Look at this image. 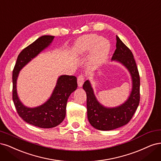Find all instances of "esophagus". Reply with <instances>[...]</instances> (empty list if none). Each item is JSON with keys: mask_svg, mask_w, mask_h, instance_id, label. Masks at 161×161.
<instances>
[{"mask_svg": "<svg viewBox=\"0 0 161 161\" xmlns=\"http://www.w3.org/2000/svg\"><path fill=\"white\" fill-rule=\"evenodd\" d=\"M84 82V77L82 75H80L77 77V84H78V87H81Z\"/></svg>", "mask_w": 161, "mask_h": 161, "instance_id": "34e87169", "label": "esophagus"}]
</instances>
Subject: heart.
<instances>
[{
  "label": "heart",
  "instance_id": "b5f03b06",
  "mask_svg": "<svg viewBox=\"0 0 161 161\" xmlns=\"http://www.w3.org/2000/svg\"><path fill=\"white\" fill-rule=\"evenodd\" d=\"M110 50L109 41L96 34L81 36L76 40L72 47L73 53L77 56H85L91 51L88 65L93 70L104 64Z\"/></svg>",
  "mask_w": 161,
  "mask_h": 161
}]
</instances>
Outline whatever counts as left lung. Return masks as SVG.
<instances>
[{
    "label": "left lung",
    "mask_w": 161,
    "mask_h": 161,
    "mask_svg": "<svg viewBox=\"0 0 161 161\" xmlns=\"http://www.w3.org/2000/svg\"><path fill=\"white\" fill-rule=\"evenodd\" d=\"M112 61L126 67L132 80V90L128 99L121 105L109 108L100 103L94 94L91 83L86 80L83 89L87 96V118L91 125L99 130H112L127 124L135 113L140 102V77L131 51L116 35V49Z\"/></svg>",
    "instance_id": "left-lung-1"
}]
</instances>
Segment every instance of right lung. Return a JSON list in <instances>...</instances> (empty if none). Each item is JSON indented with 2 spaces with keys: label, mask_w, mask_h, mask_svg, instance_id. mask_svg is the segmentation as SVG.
<instances>
[{
  "label": "right lung",
  "mask_w": 161,
  "mask_h": 161,
  "mask_svg": "<svg viewBox=\"0 0 161 161\" xmlns=\"http://www.w3.org/2000/svg\"><path fill=\"white\" fill-rule=\"evenodd\" d=\"M54 36H41L25 48L19 55L13 71V100L18 114L24 121L42 128L58 126L65 117L67 102L77 87L74 75H60L50 97L42 105L35 108L25 106L20 100L17 91V81L20 71L51 45Z\"/></svg>",
  "instance_id": "1"
}]
</instances>
